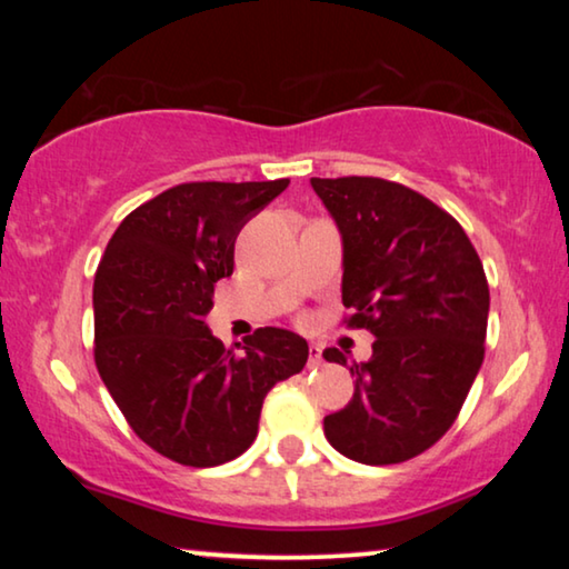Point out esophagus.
Returning <instances> with one entry per match:
<instances>
[{
	"label": "esophagus",
	"instance_id": "1",
	"mask_svg": "<svg viewBox=\"0 0 569 569\" xmlns=\"http://www.w3.org/2000/svg\"><path fill=\"white\" fill-rule=\"evenodd\" d=\"M321 362H323L321 347L310 345V347H308V368H318V365H321Z\"/></svg>",
	"mask_w": 569,
	"mask_h": 569
}]
</instances>
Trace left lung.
Masks as SVG:
<instances>
[{
    "instance_id": "1",
    "label": "left lung",
    "mask_w": 569,
    "mask_h": 569,
    "mask_svg": "<svg viewBox=\"0 0 569 569\" xmlns=\"http://www.w3.org/2000/svg\"><path fill=\"white\" fill-rule=\"evenodd\" d=\"M341 236V302L370 329L352 362V401L323 419L341 456L409 461L456 422L485 360L489 287L469 236L448 212L383 178H310ZM329 362L347 365L339 349Z\"/></svg>"
}]
</instances>
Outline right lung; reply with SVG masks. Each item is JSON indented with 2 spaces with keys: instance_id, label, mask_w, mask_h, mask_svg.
<instances>
[{
  "instance_id": "add662e5",
  "label": "right lung",
  "mask_w": 569,
  "mask_h": 569,
  "mask_svg": "<svg viewBox=\"0 0 569 569\" xmlns=\"http://www.w3.org/2000/svg\"><path fill=\"white\" fill-rule=\"evenodd\" d=\"M287 186H173L108 240L92 284L96 365L131 430L170 461L209 469L246 453L267 393L306 368L295 331L267 326L224 349L204 321L238 232Z\"/></svg>"
}]
</instances>
